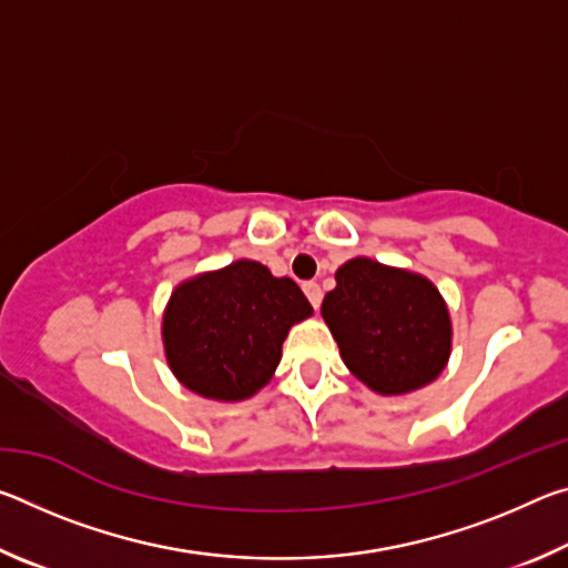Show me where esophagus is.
Masks as SVG:
<instances>
[{"instance_id":"esophagus-1","label":"esophagus","mask_w":568,"mask_h":568,"mask_svg":"<svg viewBox=\"0 0 568 568\" xmlns=\"http://www.w3.org/2000/svg\"><path fill=\"white\" fill-rule=\"evenodd\" d=\"M303 291L307 295V301H311L313 307H321V301H323V293H321V285L318 283H303Z\"/></svg>"}]
</instances>
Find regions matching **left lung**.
<instances>
[{"mask_svg": "<svg viewBox=\"0 0 568 568\" xmlns=\"http://www.w3.org/2000/svg\"><path fill=\"white\" fill-rule=\"evenodd\" d=\"M321 315L345 368L381 396L434 383L454 348V323L434 281L373 257H351L335 271Z\"/></svg>", "mask_w": 568, "mask_h": 568, "instance_id": "obj_1", "label": "left lung"}]
</instances>
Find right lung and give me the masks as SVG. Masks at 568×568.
Here are the masks:
<instances>
[{
  "label": "right lung",
  "instance_id": "obj_1",
  "mask_svg": "<svg viewBox=\"0 0 568 568\" xmlns=\"http://www.w3.org/2000/svg\"><path fill=\"white\" fill-rule=\"evenodd\" d=\"M311 315L295 281L240 257L175 285L162 311V345L187 390L237 403L271 383L287 333Z\"/></svg>",
  "mask_w": 568,
  "mask_h": 568
}]
</instances>
